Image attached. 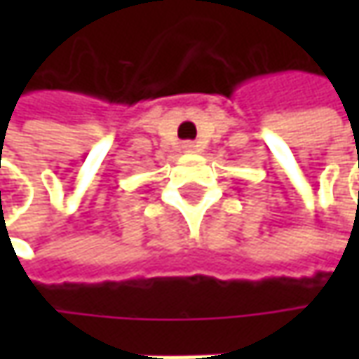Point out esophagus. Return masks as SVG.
I'll return each mask as SVG.
<instances>
[{
  "mask_svg": "<svg viewBox=\"0 0 359 359\" xmlns=\"http://www.w3.org/2000/svg\"><path fill=\"white\" fill-rule=\"evenodd\" d=\"M194 149H196V145L191 144V142H186V144H184V151H187V154H191Z\"/></svg>",
  "mask_w": 359,
  "mask_h": 359,
  "instance_id": "esophagus-1",
  "label": "esophagus"
}]
</instances>
